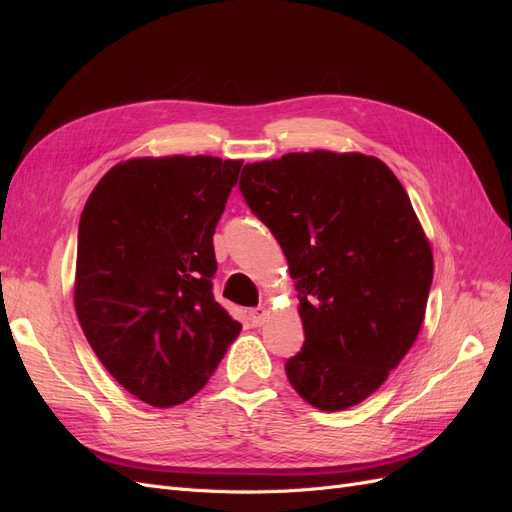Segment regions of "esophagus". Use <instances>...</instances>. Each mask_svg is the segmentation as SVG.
<instances>
[{"label": "esophagus", "mask_w": 512, "mask_h": 512, "mask_svg": "<svg viewBox=\"0 0 512 512\" xmlns=\"http://www.w3.org/2000/svg\"><path fill=\"white\" fill-rule=\"evenodd\" d=\"M265 320H267V309H265V307L252 309V312H250V322H252V327H260V324H265Z\"/></svg>", "instance_id": "esophagus-1"}]
</instances>
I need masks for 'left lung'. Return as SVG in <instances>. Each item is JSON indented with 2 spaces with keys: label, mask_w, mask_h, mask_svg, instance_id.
Wrapping results in <instances>:
<instances>
[{
  "label": "left lung",
  "mask_w": 512,
  "mask_h": 512,
  "mask_svg": "<svg viewBox=\"0 0 512 512\" xmlns=\"http://www.w3.org/2000/svg\"><path fill=\"white\" fill-rule=\"evenodd\" d=\"M245 203L288 260L305 342L286 376L337 412L378 391L421 331L433 254L404 185L365 153L316 149L245 164Z\"/></svg>",
  "instance_id": "left-lung-1"
}]
</instances>
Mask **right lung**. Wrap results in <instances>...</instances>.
Returning <instances> with one entry per match:
<instances>
[{
  "label": "right lung",
  "instance_id": "right-lung-1",
  "mask_svg": "<svg viewBox=\"0 0 512 512\" xmlns=\"http://www.w3.org/2000/svg\"><path fill=\"white\" fill-rule=\"evenodd\" d=\"M241 160L132 158L89 194L79 222L74 307L123 389L170 408L196 395L241 324L213 299V232Z\"/></svg>",
  "mask_w": 512,
  "mask_h": 512
}]
</instances>
